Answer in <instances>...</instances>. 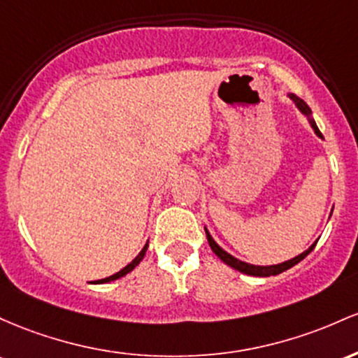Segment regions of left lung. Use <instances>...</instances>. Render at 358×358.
<instances>
[{
    "mask_svg": "<svg viewBox=\"0 0 358 358\" xmlns=\"http://www.w3.org/2000/svg\"><path fill=\"white\" fill-rule=\"evenodd\" d=\"M291 98H292V101H294L296 104H298V108H299L301 111H303L304 115H308V116L311 115V110H309V106H308L306 103L303 101V99L298 98V96H296V94H291ZM309 123H311V127L315 128L316 135H320V136H321V131L318 130V127H316V123L313 122V120H309ZM204 230H206V228H204ZM206 238H208V243H210L211 250L215 252V254L218 255L220 259H222L224 264H228V266H230V267L236 268V271L243 272V274H248V275H257V277H268V275H277V274H280V272L287 271V268L294 267L296 264H299L301 260L304 259V257L311 254V250H313V248L316 247V242H315V243L311 245V247L308 248L306 252H303V254H301V255L294 257V259L287 260V262L277 264V266H267V267H262V266H250V264H245V262H242V260L235 259V257H231L230 254H227V252H224L223 248L220 247V245L216 243L215 240L211 238V235H210V233H208V230H206Z\"/></svg>",
    "mask_w": 358,
    "mask_h": 358,
    "instance_id": "8db88e82",
    "label": "left lung"
}]
</instances>
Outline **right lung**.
<instances>
[{
  "label": "right lung",
  "instance_id": "add662e5",
  "mask_svg": "<svg viewBox=\"0 0 358 358\" xmlns=\"http://www.w3.org/2000/svg\"><path fill=\"white\" fill-rule=\"evenodd\" d=\"M147 247H148V243L145 245V247H143V248H142V252H140V254H138V255H136V257H135V259H134V260H131V262H130V264H128V266H127V267H123V268H122V271H120V272H116V274H113V275L106 277V279H101V280H96V284L110 282V280L120 279V277L127 275V274H128V272H130V271H134V268H135V267H136V266H138V264H140V260H142V259H143V257H145Z\"/></svg>",
  "mask_w": 358,
  "mask_h": 358
}]
</instances>
